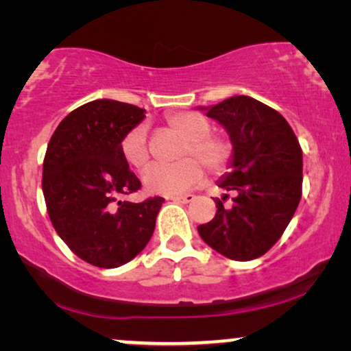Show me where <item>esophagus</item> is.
Returning a JSON list of instances; mask_svg holds the SVG:
<instances>
[{
  "label": "esophagus",
  "mask_w": 351,
  "mask_h": 351,
  "mask_svg": "<svg viewBox=\"0 0 351 351\" xmlns=\"http://www.w3.org/2000/svg\"><path fill=\"white\" fill-rule=\"evenodd\" d=\"M171 200L179 202V204H189V202L193 200V195H191V193H187V195H174L171 197Z\"/></svg>",
  "instance_id": "obj_1"
}]
</instances>
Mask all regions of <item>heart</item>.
I'll use <instances>...</instances> for the list:
<instances>
[{
    "mask_svg": "<svg viewBox=\"0 0 351 351\" xmlns=\"http://www.w3.org/2000/svg\"><path fill=\"white\" fill-rule=\"evenodd\" d=\"M167 126L185 139L182 156H193L208 171H220L230 159V146L220 136L210 134L212 123L200 113H177L167 118ZM123 159L136 169L146 167L149 160L147 138L144 126H134L123 136L119 143ZM202 180V169L195 159H184L166 166L156 164L143 176V184L149 193L179 195L187 192Z\"/></svg>",
    "mask_w": 351,
    "mask_h": 351,
    "instance_id": "obj_1",
    "label": "heart"
}]
</instances>
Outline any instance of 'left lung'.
<instances>
[{
  "instance_id": "1",
  "label": "left lung",
  "mask_w": 351,
  "mask_h": 351,
  "mask_svg": "<svg viewBox=\"0 0 351 351\" xmlns=\"http://www.w3.org/2000/svg\"><path fill=\"white\" fill-rule=\"evenodd\" d=\"M199 110L230 136V172L217 185L233 199L230 205H223L228 193L213 199L215 217L197 230L217 253L251 261L281 238L294 217L302 191V149L282 114L246 95Z\"/></svg>"
}]
</instances>
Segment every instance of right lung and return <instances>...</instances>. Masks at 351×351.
Listing matches in <instances>:
<instances>
[{
	"instance_id": "add662e5",
	"label": "right lung",
	"mask_w": 351,
	"mask_h": 351,
	"mask_svg": "<svg viewBox=\"0 0 351 351\" xmlns=\"http://www.w3.org/2000/svg\"><path fill=\"white\" fill-rule=\"evenodd\" d=\"M144 113L108 98L85 103L62 119L49 141L43 166L49 217L65 245L93 266L126 265L154 233L162 197L119 200L141 187L119 143Z\"/></svg>"
}]
</instances>
